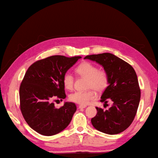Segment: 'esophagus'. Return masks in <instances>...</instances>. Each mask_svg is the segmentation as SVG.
Masks as SVG:
<instances>
[{
	"instance_id": "obj_1",
	"label": "esophagus",
	"mask_w": 158,
	"mask_h": 158,
	"mask_svg": "<svg viewBox=\"0 0 158 158\" xmlns=\"http://www.w3.org/2000/svg\"><path fill=\"white\" fill-rule=\"evenodd\" d=\"M87 106L86 105H79L78 107L79 109H82V108H85Z\"/></svg>"
}]
</instances>
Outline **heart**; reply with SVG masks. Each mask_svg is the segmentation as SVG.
Here are the masks:
<instances>
[{"label": "heart", "instance_id": "1", "mask_svg": "<svg viewBox=\"0 0 158 158\" xmlns=\"http://www.w3.org/2000/svg\"><path fill=\"white\" fill-rule=\"evenodd\" d=\"M75 73L80 77L87 79L85 92L77 91L69 96V99L77 104L85 105L96 98V93H101L107 88L109 83V75L105 69H98V67L92 63L84 62L77 66ZM63 84L67 89H72L75 83V77L71 73H66L62 78Z\"/></svg>", "mask_w": 158, "mask_h": 158}]
</instances>
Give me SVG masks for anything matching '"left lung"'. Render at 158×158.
<instances>
[{"label": "left lung", "instance_id": "left-lung-1", "mask_svg": "<svg viewBox=\"0 0 158 158\" xmlns=\"http://www.w3.org/2000/svg\"><path fill=\"white\" fill-rule=\"evenodd\" d=\"M89 59L101 64L109 75V83L100 102L113 105L109 110L96 107V115L91 122L96 130L108 135L123 132L132 123L140 99V89L135 69L130 64L110 53L89 55Z\"/></svg>", "mask_w": 158, "mask_h": 158}]
</instances>
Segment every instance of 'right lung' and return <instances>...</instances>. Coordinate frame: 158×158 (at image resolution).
<instances>
[{
  "label": "right lung",
  "mask_w": 158,
  "mask_h": 158,
  "mask_svg": "<svg viewBox=\"0 0 158 158\" xmlns=\"http://www.w3.org/2000/svg\"><path fill=\"white\" fill-rule=\"evenodd\" d=\"M81 56H52L37 60L28 69L19 87V107L28 126L44 136H52L68 126L77 110L74 102L57 109L52 101L66 98L62 78Z\"/></svg>",
  "instance_id": "add662e5"
}]
</instances>
